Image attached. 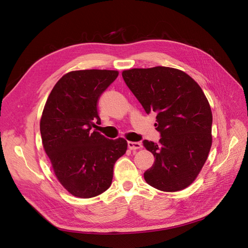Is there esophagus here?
Segmentation results:
<instances>
[{"mask_svg": "<svg viewBox=\"0 0 248 248\" xmlns=\"http://www.w3.org/2000/svg\"><path fill=\"white\" fill-rule=\"evenodd\" d=\"M128 147L132 151L133 150H139V148L142 147V144H141L140 142H133V141H129Z\"/></svg>", "mask_w": 248, "mask_h": 248, "instance_id": "1", "label": "esophagus"}]
</instances>
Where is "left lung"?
<instances>
[{"instance_id":"left-lung-1","label":"left lung","mask_w":248,"mask_h":248,"mask_svg":"<svg viewBox=\"0 0 248 248\" xmlns=\"http://www.w3.org/2000/svg\"><path fill=\"white\" fill-rule=\"evenodd\" d=\"M123 78L145 112L157 113L159 143L144 140L155 159L144 180L152 187L175 192L196 179L212 145V111L203 91L180 69L155 66L124 70Z\"/></svg>"}]
</instances>
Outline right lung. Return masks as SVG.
Returning a JSON list of instances; mask_svg holds the SVG:
<instances>
[{"label":"right lung","mask_w":248,"mask_h":248,"mask_svg":"<svg viewBox=\"0 0 248 248\" xmlns=\"http://www.w3.org/2000/svg\"><path fill=\"white\" fill-rule=\"evenodd\" d=\"M117 70L85 69L65 74L49 93L40 134L56 178L70 194L90 199L107 190L113 167L125 154L124 138L108 139L93 131L101 118L97 102Z\"/></svg>","instance_id":"obj_1"}]
</instances>
